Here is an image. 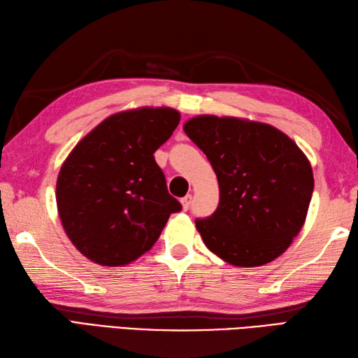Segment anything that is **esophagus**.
<instances>
[{
  "label": "esophagus",
  "mask_w": 358,
  "mask_h": 358,
  "mask_svg": "<svg viewBox=\"0 0 358 358\" xmlns=\"http://www.w3.org/2000/svg\"><path fill=\"white\" fill-rule=\"evenodd\" d=\"M181 208H183L185 210L189 209V206H191V201H192V195H186L185 199H181Z\"/></svg>",
  "instance_id": "34e87169"
}]
</instances>
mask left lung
Returning <instances> with one entry per match:
<instances>
[{
  "mask_svg": "<svg viewBox=\"0 0 358 358\" xmlns=\"http://www.w3.org/2000/svg\"><path fill=\"white\" fill-rule=\"evenodd\" d=\"M183 129L220 187L214 215L195 222L204 245L240 268L275 260L306 222L314 173L305 152L280 129L248 118L196 115Z\"/></svg>",
  "mask_w": 358,
  "mask_h": 358,
  "instance_id": "8db88e82",
  "label": "left lung"
}]
</instances>
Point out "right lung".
Instances as JSON below:
<instances>
[{"label": "right lung", "mask_w": 358, "mask_h": 358, "mask_svg": "<svg viewBox=\"0 0 358 358\" xmlns=\"http://www.w3.org/2000/svg\"><path fill=\"white\" fill-rule=\"evenodd\" d=\"M172 108L117 112L67 155L57 180V209L72 245L90 262L126 266L155 245L181 204L169 195L154 152L180 123Z\"/></svg>", "instance_id": "obj_1"}]
</instances>
